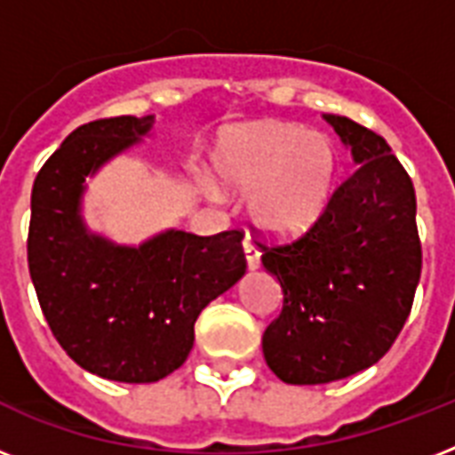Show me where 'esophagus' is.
Here are the masks:
<instances>
[{
  "instance_id": "1",
  "label": "esophagus",
  "mask_w": 455,
  "mask_h": 455,
  "mask_svg": "<svg viewBox=\"0 0 455 455\" xmlns=\"http://www.w3.org/2000/svg\"><path fill=\"white\" fill-rule=\"evenodd\" d=\"M243 252H245V262L248 269H259V248L252 241L243 243Z\"/></svg>"
}]
</instances>
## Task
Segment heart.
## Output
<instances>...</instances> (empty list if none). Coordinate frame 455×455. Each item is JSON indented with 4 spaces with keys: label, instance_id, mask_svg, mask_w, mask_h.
Instances as JSON below:
<instances>
[{
    "label": "heart",
    "instance_id": "obj_1",
    "mask_svg": "<svg viewBox=\"0 0 455 455\" xmlns=\"http://www.w3.org/2000/svg\"><path fill=\"white\" fill-rule=\"evenodd\" d=\"M212 172L221 188L250 196L255 227L271 238H298L328 212L339 179V151L325 134L304 124L262 120L224 132L212 151ZM207 196L221 191L205 181Z\"/></svg>",
    "mask_w": 455,
    "mask_h": 455
}]
</instances>
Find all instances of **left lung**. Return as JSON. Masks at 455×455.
<instances>
[{
    "label": "left lung",
    "instance_id": "8db88e82",
    "mask_svg": "<svg viewBox=\"0 0 455 455\" xmlns=\"http://www.w3.org/2000/svg\"><path fill=\"white\" fill-rule=\"evenodd\" d=\"M323 117L359 167L302 238L262 245L264 269L283 291L262 335L264 359L288 385H323L378 363L409 318L423 267L416 191L402 163L380 134Z\"/></svg>",
    "mask_w": 455,
    "mask_h": 455
}]
</instances>
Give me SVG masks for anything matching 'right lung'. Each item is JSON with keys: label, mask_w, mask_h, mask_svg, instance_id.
Segmentation results:
<instances>
[{"label": "right lung", "mask_w": 455, "mask_h": 455, "mask_svg": "<svg viewBox=\"0 0 455 455\" xmlns=\"http://www.w3.org/2000/svg\"><path fill=\"white\" fill-rule=\"evenodd\" d=\"M151 127L153 116L82 124L32 186L28 267L39 307L68 356L106 380L157 382L177 371L200 311L245 274L243 231L170 228L134 248L84 227V179Z\"/></svg>", "instance_id": "1"}]
</instances>
